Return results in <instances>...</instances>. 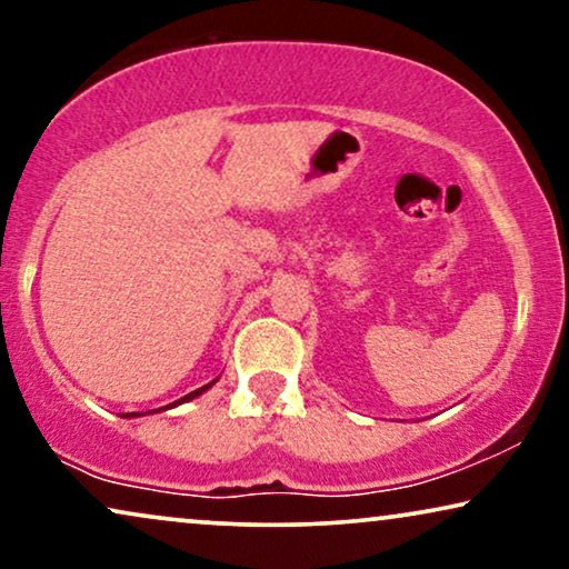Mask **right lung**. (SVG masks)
Listing matches in <instances>:
<instances>
[{
	"label": "right lung",
	"instance_id": "add662e5",
	"mask_svg": "<svg viewBox=\"0 0 569 569\" xmlns=\"http://www.w3.org/2000/svg\"><path fill=\"white\" fill-rule=\"evenodd\" d=\"M217 383V378L212 380V383H207V386H201V388H197V391H191V393H186L183 399H178V401H173L170 403V407H162V409H173V407H178V403H183V401H191V399H197V396H201L204 391H209V388H212ZM152 411H160V409H152ZM152 411H144V415H152ZM127 417H142V415H137V411H131V415H127Z\"/></svg>",
	"mask_w": 569,
	"mask_h": 569
}]
</instances>
